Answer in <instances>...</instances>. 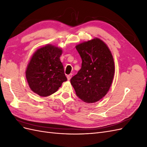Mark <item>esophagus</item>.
<instances>
[{"mask_svg": "<svg viewBox=\"0 0 147 147\" xmlns=\"http://www.w3.org/2000/svg\"><path fill=\"white\" fill-rule=\"evenodd\" d=\"M72 74H69V75H67V78L68 80H70L71 79V78H72Z\"/></svg>", "mask_w": 147, "mask_h": 147, "instance_id": "34e87169", "label": "esophagus"}]
</instances>
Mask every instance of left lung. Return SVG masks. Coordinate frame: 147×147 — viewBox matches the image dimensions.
I'll return each instance as SVG.
<instances>
[{
    "instance_id": "left-lung-1",
    "label": "left lung",
    "mask_w": 147,
    "mask_h": 147,
    "mask_svg": "<svg viewBox=\"0 0 147 147\" xmlns=\"http://www.w3.org/2000/svg\"><path fill=\"white\" fill-rule=\"evenodd\" d=\"M82 59V68L70 79L80 99L94 103L107 94L115 74L113 57L107 45L95 37L75 46Z\"/></svg>"
}]
</instances>
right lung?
Returning <instances> with one entry per match:
<instances>
[{
	"label": "right lung",
	"mask_w": 147,
	"mask_h": 147,
	"mask_svg": "<svg viewBox=\"0 0 147 147\" xmlns=\"http://www.w3.org/2000/svg\"><path fill=\"white\" fill-rule=\"evenodd\" d=\"M63 50L48 43L35 51L26 70L29 88L42 97L50 96L57 91L67 81L60 56Z\"/></svg>",
	"instance_id": "right-lung-1"
}]
</instances>
